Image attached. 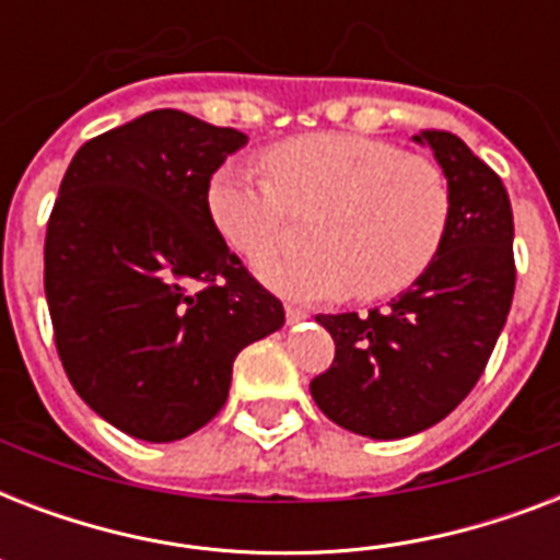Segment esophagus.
Wrapping results in <instances>:
<instances>
[{
    "instance_id": "1",
    "label": "esophagus",
    "mask_w": 560,
    "mask_h": 560,
    "mask_svg": "<svg viewBox=\"0 0 560 560\" xmlns=\"http://www.w3.org/2000/svg\"><path fill=\"white\" fill-rule=\"evenodd\" d=\"M284 314H288V323L290 325H296V323H302V319H307L305 311H302V307H296V305L284 307Z\"/></svg>"
}]
</instances>
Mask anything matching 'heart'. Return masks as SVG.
<instances>
[{"instance_id":"heart-1","label":"heart","mask_w":560,"mask_h":560,"mask_svg":"<svg viewBox=\"0 0 560 560\" xmlns=\"http://www.w3.org/2000/svg\"><path fill=\"white\" fill-rule=\"evenodd\" d=\"M267 179L223 162L206 186L220 241L246 261L279 253L288 214L305 218L314 253L258 267L281 296L316 302L409 288L439 253L451 218L442 168L418 153L351 133H311L264 153Z\"/></svg>"}]
</instances>
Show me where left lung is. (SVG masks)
Masks as SVG:
<instances>
[{
    "instance_id": "1",
    "label": "left lung",
    "mask_w": 560,
    "mask_h": 560,
    "mask_svg": "<svg viewBox=\"0 0 560 560\" xmlns=\"http://www.w3.org/2000/svg\"><path fill=\"white\" fill-rule=\"evenodd\" d=\"M451 188L439 253L412 288L369 314H319L334 363L311 381L334 424L404 439L439 424L474 389L514 296V220L503 179L459 136L421 130Z\"/></svg>"
}]
</instances>
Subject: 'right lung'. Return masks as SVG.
<instances>
[{
  "mask_svg": "<svg viewBox=\"0 0 560 560\" xmlns=\"http://www.w3.org/2000/svg\"><path fill=\"white\" fill-rule=\"evenodd\" d=\"M232 127L153 109L74 153L46 229V299L74 392L121 433L177 442L226 404L237 351L284 307L220 241L211 174Z\"/></svg>",
  "mask_w": 560,
  "mask_h": 560,
  "instance_id": "obj_1",
  "label": "right lung"
}]
</instances>
